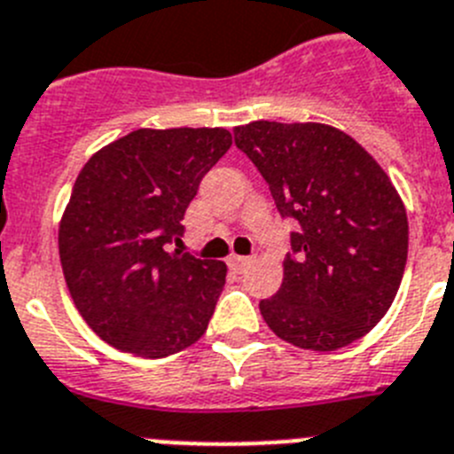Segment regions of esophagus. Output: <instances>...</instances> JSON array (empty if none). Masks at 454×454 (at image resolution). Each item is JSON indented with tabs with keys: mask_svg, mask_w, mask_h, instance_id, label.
Listing matches in <instances>:
<instances>
[{
	"mask_svg": "<svg viewBox=\"0 0 454 454\" xmlns=\"http://www.w3.org/2000/svg\"><path fill=\"white\" fill-rule=\"evenodd\" d=\"M228 265L235 271H244L251 265V258H247V255H231V258H228Z\"/></svg>",
	"mask_w": 454,
	"mask_h": 454,
	"instance_id": "esophagus-1",
	"label": "esophagus"
}]
</instances>
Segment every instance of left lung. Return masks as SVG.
Wrapping results in <instances>:
<instances>
[{
	"mask_svg": "<svg viewBox=\"0 0 454 454\" xmlns=\"http://www.w3.org/2000/svg\"><path fill=\"white\" fill-rule=\"evenodd\" d=\"M235 145L294 219L283 283L260 313L276 336L333 352L364 338L391 309L409 251L407 210L364 145L322 123L254 121Z\"/></svg>",
	"mask_w": 454,
	"mask_h": 454,
	"instance_id": "1",
	"label": "left lung"
}]
</instances>
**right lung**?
Here are the masks:
<instances>
[{
  "instance_id": "1",
  "label": "right lung",
  "mask_w": 454,
  "mask_h": 454,
  "mask_svg": "<svg viewBox=\"0 0 454 454\" xmlns=\"http://www.w3.org/2000/svg\"><path fill=\"white\" fill-rule=\"evenodd\" d=\"M231 144L223 128L134 129L74 180L59 226L63 276L86 325L121 352L168 356L207 329L226 265L167 244Z\"/></svg>"
}]
</instances>
